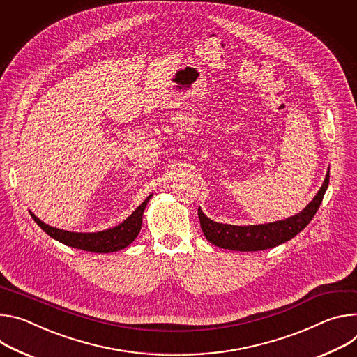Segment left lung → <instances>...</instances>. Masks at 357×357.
<instances>
[{
	"mask_svg": "<svg viewBox=\"0 0 357 357\" xmlns=\"http://www.w3.org/2000/svg\"><path fill=\"white\" fill-rule=\"evenodd\" d=\"M328 185L329 172L321 190L314 195V199L307 204V207L302 213L284 221H276L262 225L238 227L215 222L206 217L204 213L199 208L200 225L206 238L220 248L234 251H262L273 248L294 238L295 235H298L312 221L313 215L318 211L324 200Z\"/></svg>",
	"mask_w": 357,
	"mask_h": 357,
	"instance_id": "obj_1",
	"label": "left lung"
}]
</instances>
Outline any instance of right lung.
Returning a JSON list of instances; mask_svg holds the SVG:
<instances>
[{"label": "right lung", "instance_id": "add662e5", "mask_svg": "<svg viewBox=\"0 0 357 357\" xmlns=\"http://www.w3.org/2000/svg\"><path fill=\"white\" fill-rule=\"evenodd\" d=\"M151 194L147 197V199L133 211L130 217H128L121 225H117L114 228L102 231V232H69L63 229H58L54 227L47 225L39 218H36L32 213L31 217L33 221L41 227L50 236H52L54 240L72 247L77 250H84L89 252H114L119 250L126 248L130 243L135 241L136 236L140 232L142 228V220H143V211L150 200Z\"/></svg>", "mask_w": 357, "mask_h": 357}]
</instances>
